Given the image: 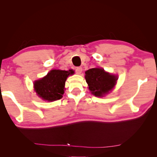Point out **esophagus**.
Listing matches in <instances>:
<instances>
[{
	"label": "esophagus",
	"instance_id": "esophagus-1",
	"mask_svg": "<svg viewBox=\"0 0 157 157\" xmlns=\"http://www.w3.org/2000/svg\"><path fill=\"white\" fill-rule=\"evenodd\" d=\"M75 71H76V73L81 74L82 71V67H78V68H76Z\"/></svg>",
	"mask_w": 157,
	"mask_h": 157
}]
</instances>
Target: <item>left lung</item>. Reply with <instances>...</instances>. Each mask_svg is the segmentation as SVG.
Segmentation results:
<instances>
[{"label":"left lung","mask_w":157,"mask_h":157,"mask_svg":"<svg viewBox=\"0 0 157 157\" xmlns=\"http://www.w3.org/2000/svg\"><path fill=\"white\" fill-rule=\"evenodd\" d=\"M89 89L95 96L101 97L113 88L117 80L116 75L105 72L102 68L89 69L85 72Z\"/></svg>","instance_id":"8db88e82"}]
</instances>
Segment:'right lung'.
I'll return each instance as SVG.
<instances>
[{
	"label": "right lung",
	"mask_w": 157,
	"mask_h": 157,
	"mask_svg": "<svg viewBox=\"0 0 157 157\" xmlns=\"http://www.w3.org/2000/svg\"><path fill=\"white\" fill-rule=\"evenodd\" d=\"M73 73V70H52L44 78L34 82V90L43 100L48 101L59 100L64 94L66 78Z\"/></svg>",
	"instance_id": "obj_1"
}]
</instances>
